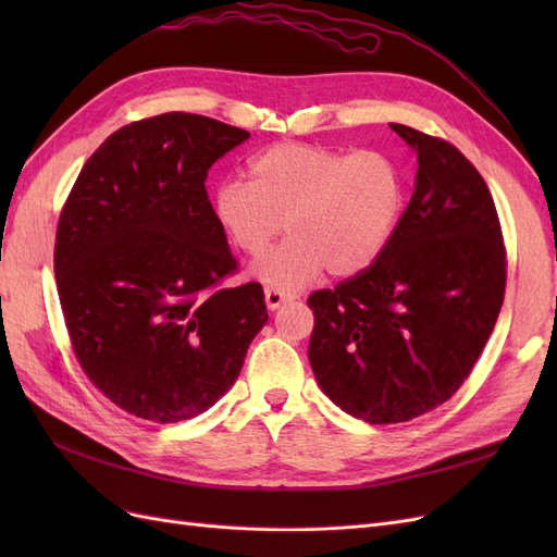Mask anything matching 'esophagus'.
<instances>
[{
  "mask_svg": "<svg viewBox=\"0 0 557 557\" xmlns=\"http://www.w3.org/2000/svg\"><path fill=\"white\" fill-rule=\"evenodd\" d=\"M285 299H288V295H285L283 290H276V288L264 290V301H267L269 309H278Z\"/></svg>",
  "mask_w": 557,
  "mask_h": 557,
  "instance_id": "34e87169",
  "label": "esophagus"
}]
</instances>
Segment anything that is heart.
Wrapping results in <instances>:
<instances>
[{
	"label": "heart",
	"mask_w": 557,
	"mask_h": 557,
	"mask_svg": "<svg viewBox=\"0 0 557 557\" xmlns=\"http://www.w3.org/2000/svg\"><path fill=\"white\" fill-rule=\"evenodd\" d=\"M248 181H225L215 215L246 256H262L281 230L290 237L256 264L281 290L305 288L327 272L352 276L391 242L401 211V178L381 150L274 144L248 162Z\"/></svg>",
	"instance_id": "heart-1"
}]
</instances>
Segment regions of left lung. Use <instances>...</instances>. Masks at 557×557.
Here are the masks:
<instances>
[{
	"label": "left lung",
	"instance_id": "left-lung-1",
	"mask_svg": "<svg viewBox=\"0 0 557 557\" xmlns=\"http://www.w3.org/2000/svg\"><path fill=\"white\" fill-rule=\"evenodd\" d=\"M391 127L418 153L409 207L372 264L307 299L315 381L372 425L407 423L458 393L507 288L499 215L476 166L446 139Z\"/></svg>",
	"mask_w": 557,
	"mask_h": 557
}]
</instances>
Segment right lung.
I'll return each instance as SVG.
<instances>
[{
	"instance_id": "add662e5",
	"label": "right lung",
	"mask_w": 557,
	"mask_h": 557,
	"mask_svg": "<svg viewBox=\"0 0 557 557\" xmlns=\"http://www.w3.org/2000/svg\"><path fill=\"white\" fill-rule=\"evenodd\" d=\"M250 134L170 111L113 132L83 164L55 232V283L83 372L123 411L178 423L221 399L267 323L209 201L211 164Z\"/></svg>"
}]
</instances>
